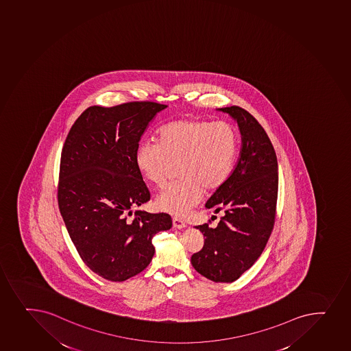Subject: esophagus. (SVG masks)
<instances>
[{"label":"esophagus","instance_id":"34e87169","mask_svg":"<svg viewBox=\"0 0 351 351\" xmlns=\"http://www.w3.org/2000/svg\"><path fill=\"white\" fill-rule=\"evenodd\" d=\"M172 224H173L174 228H177V229H184L186 224H184V221H181L180 218L173 217L172 218Z\"/></svg>","mask_w":351,"mask_h":351}]
</instances>
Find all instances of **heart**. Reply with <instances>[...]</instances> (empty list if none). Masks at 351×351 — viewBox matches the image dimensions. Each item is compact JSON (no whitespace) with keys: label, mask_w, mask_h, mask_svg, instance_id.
Masks as SVG:
<instances>
[{"label":"heart","mask_w":351,"mask_h":351,"mask_svg":"<svg viewBox=\"0 0 351 351\" xmlns=\"http://www.w3.org/2000/svg\"><path fill=\"white\" fill-rule=\"evenodd\" d=\"M158 143L142 142L135 154L137 170L149 184L162 189L178 167L177 184L156 199V207L184 217L199 204L203 192L221 189L232 174L239 136L231 123L180 119L158 130Z\"/></svg>","instance_id":"1"}]
</instances>
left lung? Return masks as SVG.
Instances as JSON below:
<instances>
[{"label":"left lung","mask_w":351,"mask_h":351,"mask_svg":"<svg viewBox=\"0 0 351 351\" xmlns=\"http://www.w3.org/2000/svg\"><path fill=\"white\" fill-rule=\"evenodd\" d=\"M221 111L238 122L243 148L229 180L206 204L223 216L216 228L209 226L210 221L196 226L206 239L191 261L208 280L231 283L254 265L273 232L278 165L266 130L251 113L239 106L223 107Z\"/></svg>","instance_id":"left-lung-1"}]
</instances>
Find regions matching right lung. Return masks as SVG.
Returning a JSON list of instances; mask_svg holds the SVG:
<instances>
[{
	"mask_svg": "<svg viewBox=\"0 0 351 351\" xmlns=\"http://www.w3.org/2000/svg\"><path fill=\"white\" fill-rule=\"evenodd\" d=\"M167 105L130 101L90 106L75 121L60 160L58 203L71 239L93 273L122 282L143 271L167 214L132 209L150 199L135 164L138 141Z\"/></svg>",
	"mask_w": 351,
	"mask_h": 351,
	"instance_id": "1",
	"label": "right lung"
}]
</instances>
